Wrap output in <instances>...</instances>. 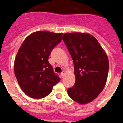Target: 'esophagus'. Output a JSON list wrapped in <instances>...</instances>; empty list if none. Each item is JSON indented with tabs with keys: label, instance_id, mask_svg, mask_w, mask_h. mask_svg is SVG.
<instances>
[{
	"label": "esophagus",
	"instance_id": "34e87169",
	"mask_svg": "<svg viewBox=\"0 0 123 123\" xmlns=\"http://www.w3.org/2000/svg\"><path fill=\"white\" fill-rule=\"evenodd\" d=\"M64 75H65V73H64V71H62V72L61 73V76L62 78H63L64 76Z\"/></svg>",
	"mask_w": 123,
	"mask_h": 123
}]
</instances>
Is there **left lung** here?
Here are the masks:
<instances>
[{
	"label": "left lung",
	"instance_id": "obj_1",
	"mask_svg": "<svg viewBox=\"0 0 123 123\" xmlns=\"http://www.w3.org/2000/svg\"><path fill=\"white\" fill-rule=\"evenodd\" d=\"M62 39L73 59L75 84L68 89L69 97L80 104L93 101L102 91L109 73V60L95 37L80 32L66 33Z\"/></svg>",
	"mask_w": 123,
	"mask_h": 123
}]
</instances>
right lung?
Instances as JSON below:
<instances>
[{
  "label": "right lung",
  "mask_w": 123,
  "mask_h": 123,
  "mask_svg": "<svg viewBox=\"0 0 123 123\" xmlns=\"http://www.w3.org/2000/svg\"><path fill=\"white\" fill-rule=\"evenodd\" d=\"M62 33L36 32L26 37L20 46L14 60V74L22 91L30 97H45L59 82L48 59L62 41Z\"/></svg>",
  "instance_id": "right-lung-1"
}]
</instances>
